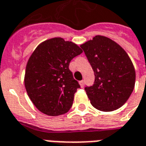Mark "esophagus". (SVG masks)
<instances>
[{
	"label": "esophagus",
	"mask_w": 146,
	"mask_h": 146,
	"mask_svg": "<svg viewBox=\"0 0 146 146\" xmlns=\"http://www.w3.org/2000/svg\"><path fill=\"white\" fill-rule=\"evenodd\" d=\"M80 84L81 87H84V80H81V81L80 82Z\"/></svg>",
	"instance_id": "obj_1"
}]
</instances>
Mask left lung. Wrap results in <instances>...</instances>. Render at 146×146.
<instances>
[{
    "label": "left lung",
    "instance_id": "obj_1",
    "mask_svg": "<svg viewBox=\"0 0 146 146\" xmlns=\"http://www.w3.org/2000/svg\"><path fill=\"white\" fill-rule=\"evenodd\" d=\"M80 47L94 72V84L85 87L91 104L102 111L121 108L135 83V71L128 54L115 42L101 35Z\"/></svg>",
    "mask_w": 146,
    "mask_h": 146
}]
</instances>
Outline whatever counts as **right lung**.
<instances>
[{
	"label": "right lung",
	"mask_w": 146,
	"mask_h": 146,
	"mask_svg": "<svg viewBox=\"0 0 146 146\" xmlns=\"http://www.w3.org/2000/svg\"><path fill=\"white\" fill-rule=\"evenodd\" d=\"M82 52L72 42L53 38L41 43L30 56L25 86L32 103L43 114L58 116L71 108L74 94L80 86L69 66Z\"/></svg>",
	"instance_id": "right-lung-1"
}]
</instances>
